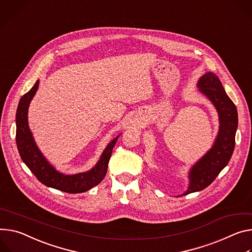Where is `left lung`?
<instances>
[{
    "instance_id": "left-lung-1",
    "label": "left lung",
    "mask_w": 252,
    "mask_h": 252,
    "mask_svg": "<svg viewBox=\"0 0 252 252\" xmlns=\"http://www.w3.org/2000/svg\"><path fill=\"white\" fill-rule=\"evenodd\" d=\"M199 91L213 103L219 117V131L212 148L189 172L188 190L183 194L198 192L208 187L227 166L234 151L235 133L238 126L237 109L225 93L218 76L206 72L200 77Z\"/></svg>"
}]
</instances>
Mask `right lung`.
I'll return each mask as SVG.
<instances>
[{
  "label": "right lung",
  "mask_w": 252,
  "mask_h": 252,
  "mask_svg": "<svg viewBox=\"0 0 252 252\" xmlns=\"http://www.w3.org/2000/svg\"><path fill=\"white\" fill-rule=\"evenodd\" d=\"M39 86L37 80L34 86L23 95L19 101L16 113V143L22 161L45 186L69 194L82 193L98 185L103 180L112 149L119 136L114 138L104 149L99 161L87 172L74 175H64L58 172L38 149L28 125V108Z\"/></svg>",
  "instance_id": "obj_1"
}]
</instances>
